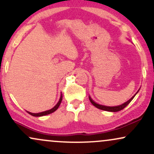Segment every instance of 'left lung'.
<instances>
[{"label":"left lung","instance_id":"left-lung-1","mask_svg":"<svg viewBox=\"0 0 154 154\" xmlns=\"http://www.w3.org/2000/svg\"><path fill=\"white\" fill-rule=\"evenodd\" d=\"M138 92H139V91H137V93H138ZM137 93H136V94H137ZM136 94L134 95V96L131 97V99H129L128 101H127L126 103L122 104V105H118V106H115V107H107V106H104V105H98V104L95 103V102L91 99V97H89V100H90V101H91V103L93 104V105H94L95 107H97V108H98L100 109H102V110L108 111V112H118V111L122 110V109H123L126 106H127V105H128V104H129V103H130V102L133 100L134 97Z\"/></svg>","mask_w":154,"mask_h":154}]
</instances>
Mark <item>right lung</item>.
<instances>
[{"instance_id":"1","label":"right lung","mask_w":154,"mask_h":154,"mask_svg":"<svg viewBox=\"0 0 154 154\" xmlns=\"http://www.w3.org/2000/svg\"><path fill=\"white\" fill-rule=\"evenodd\" d=\"M62 97H63V96H62V95H61V97H60L59 101L58 102V103L55 105L54 107H53L52 109H49V110H47V111L42 112H39V113H32V112H28V111H27V112H28L29 115H32V116H34V117H41V116H44V115H49V114L52 113L54 111L57 110V109H58V107H59L60 104H61V101H62Z\"/></svg>"}]
</instances>
